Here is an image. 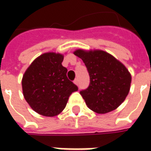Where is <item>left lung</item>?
<instances>
[{
	"instance_id": "left-lung-1",
	"label": "left lung",
	"mask_w": 151,
	"mask_h": 151,
	"mask_svg": "<svg viewBox=\"0 0 151 151\" xmlns=\"http://www.w3.org/2000/svg\"><path fill=\"white\" fill-rule=\"evenodd\" d=\"M64 56L45 53L32 62L22 78L23 95L31 108L45 116H55L65 109L69 97L78 91L68 69L61 65ZM75 77V75H74Z\"/></svg>"
}]
</instances>
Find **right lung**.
I'll return each mask as SVG.
<instances>
[{"label":"right lung","instance_id":"add662e5","mask_svg":"<svg viewBox=\"0 0 151 151\" xmlns=\"http://www.w3.org/2000/svg\"><path fill=\"white\" fill-rule=\"evenodd\" d=\"M97 52H85L77 50L75 55L83 60L90 82L88 87L80 91L86 104L96 113L104 114L120 106L129 94L131 77L125 71L110 63L102 61Z\"/></svg>","mask_w":151,"mask_h":151}]
</instances>
